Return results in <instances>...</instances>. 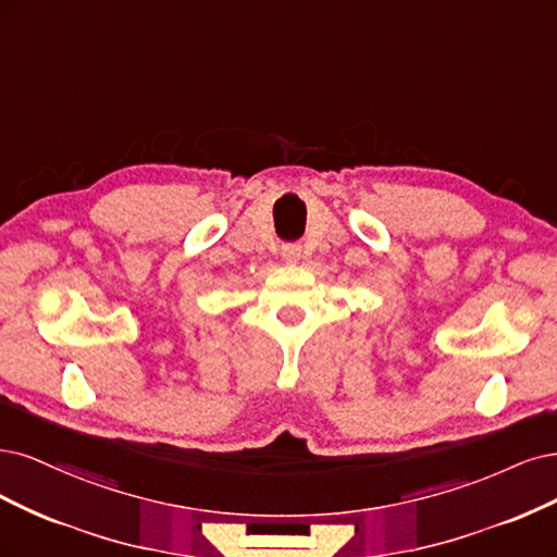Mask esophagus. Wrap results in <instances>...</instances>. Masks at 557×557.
<instances>
[{
  "label": "esophagus",
  "mask_w": 557,
  "mask_h": 557,
  "mask_svg": "<svg viewBox=\"0 0 557 557\" xmlns=\"http://www.w3.org/2000/svg\"><path fill=\"white\" fill-rule=\"evenodd\" d=\"M282 257H284L286 261H298L300 247H298V245H284V247H282Z\"/></svg>",
  "instance_id": "1"
}]
</instances>
